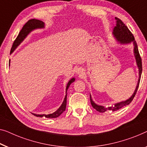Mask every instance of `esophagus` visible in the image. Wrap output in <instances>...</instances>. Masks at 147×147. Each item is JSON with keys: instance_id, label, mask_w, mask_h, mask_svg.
<instances>
[{"instance_id": "1", "label": "esophagus", "mask_w": 147, "mask_h": 147, "mask_svg": "<svg viewBox=\"0 0 147 147\" xmlns=\"http://www.w3.org/2000/svg\"><path fill=\"white\" fill-rule=\"evenodd\" d=\"M76 74L80 76H82L83 74H84V70H83L82 68H78L76 69Z\"/></svg>"}]
</instances>
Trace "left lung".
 <instances>
[{
    "label": "left lung",
    "mask_w": 147,
    "mask_h": 147,
    "mask_svg": "<svg viewBox=\"0 0 147 147\" xmlns=\"http://www.w3.org/2000/svg\"><path fill=\"white\" fill-rule=\"evenodd\" d=\"M116 20V26L113 28V35L117 41L119 43L121 44H129L131 43H133V53H134V56H135L136 63L139 69V79H138V82L136 88L134 91V93L133 95L129 97L128 99L125 100V101H123L119 103H115L113 105L110 106V107H104V106L97 105L93 101L92 97L90 94V101L91 104L92 105V107L94 109L99 111V113H104L107 111H115L119 110L121 108H122L124 106H126L129 104H130L131 102L133 101V99L135 97V95L137 93L138 88H139V85L140 82V80H141V74H142V61H141V58L140 56L139 50H138V46L137 44V42L135 40V38H134L133 35L132 34V33L129 30L127 26H125V24L121 21L119 18L115 17Z\"/></svg>",
    "instance_id": "8db88e82"
}]
</instances>
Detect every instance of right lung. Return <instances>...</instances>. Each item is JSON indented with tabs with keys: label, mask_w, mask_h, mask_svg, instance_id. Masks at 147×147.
Wrapping results in <instances>:
<instances>
[{
	"label": "right lung",
	"mask_w": 147,
	"mask_h": 147,
	"mask_svg": "<svg viewBox=\"0 0 147 147\" xmlns=\"http://www.w3.org/2000/svg\"><path fill=\"white\" fill-rule=\"evenodd\" d=\"M45 28V24L44 22H42L41 20H36V19H31L28 21V22L24 25V26L22 27V30H21L20 32H19L18 36L16 38V40H14L13 44H12V48L10 50V53H12L14 50H16L17 47L24 41L25 38H26L28 35L31 32L36 29H42ZM75 78H72L67 84L66 89H65V94L64 99H63V103H61L60 107H59L56 111L53 113L45 115V114H35L32 113L36 117H45L46 118H56L60 115L63 112L65 111V108H66V103H67V91L69 87L71 85V83H73L75 81Z\"/></svg>",
	"instance_id": "right-lung-1"
}]
</instances>
